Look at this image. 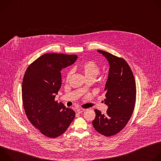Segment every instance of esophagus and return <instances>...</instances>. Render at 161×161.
<instances>
[{
  "instance_id": "1",
  "label": "esophagus",
  "mask_w": 161,
  "mask_h": 161,
  "mask_svg": "<svg viewBox=\"0 0 161 161\" xmlns=\"http://www.w3.org/2000/svg\"><path fill=\"white\" fill-rule=\"evenodd\" d=\"M85 111V109H83V108H78L77 109V112L79 113H83Z\"/></svg>"
}]
</instances>
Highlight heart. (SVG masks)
Returning <instances> with one entry per match:
<instances>
[{
  "label": "heart",
  "instance_id": "obj_1",
  "mask_svg": "<svg viewBox=\"0 0 161 161\" xmlns=\"http://www.w3.org/2000/svg\"><path fill=\"white\" fill-rule=\"evenodd\" d=\"M78 68H79L83 73V74L87 78L91 77L95 78L100 73L101 71V68L99 65L96 62L92 60L83 62L78 66ZM71 75V71H69L67 72L65 76L67 80L70 78Z\"/></svg>",
  "mask_w": 161,
  "mask_h": 161
}]
</instances>
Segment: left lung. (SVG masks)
<instances>
[{
	"instance_id": "8db88e82",
	"label": "left lung",
	"mask_w": 161,
	"mask_h": 161,
	"mask_svg": "<svg viewBox=\"0 0 161 161\" xmlns=\"http://www.w3.org/2000/svg\"><path fill=\"white\" fill-rule=\"evenodd\" d=\"M108 60L109 69L104 91L106 113L95 109L94 129L104 136L120 132L129 121L135 107L136 87L133 73L127 62L121 57L98 50Z\"/></svg>"
}]
</instances>
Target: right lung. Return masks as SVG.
Wrapping results in <instances>:
<instances>
[{"label":"right lung","mask_w":161,"mask_h":161,"mask_svg":"<svg viewBox=\"0 0 161 161\" xmlns=\"http://www.w3.org/2000/svg\"><path fill=\"white\" fill-rule=\"evenodd\" d=\"M76 55L46 53L31 63L22 82L23 106L30 122L45 136L62 135L75 117V112L55 101L60 88V71L73 64Z\"/></svg>","instance_id":"obj_1"}]
</instances>
